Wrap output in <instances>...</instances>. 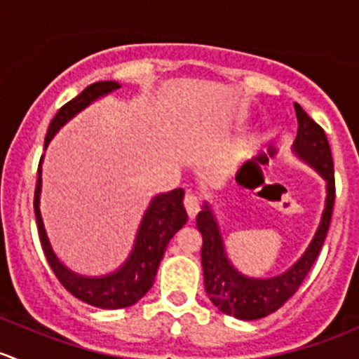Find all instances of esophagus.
<instances>
[{"instance_id": "esophagus-1", "label": "esophagus", "mask_w": 359, "mask_h": 359, "mask_svg": "<svg viewBox=\"0 0 359 359\" xmlns=\"http://www.w3.org/2000/svg\"><path fill=\"white\" fill-rule=\"evenodd\" d=\"M184 206H186L187 210V215H189L191 219H194L196 213L200 212V200H198L194 194H186V198H184Z\"/></svg>"}]
</instances>
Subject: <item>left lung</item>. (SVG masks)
Listing matches in <instances>:
<instances>
[{"label": "left lung", "instance_id": "obj_1", "mask_svg": "<svg viewBox=\"0 0 359 359\" xmlns=\"http://www.w3.org/2000/svg\"><path fill=\"white\" fill-rule=\"evenodd\" d=\"M293 106H295L299 130L293 140L292 153L300 161L311 166L314 172H318V175L327 184V198H325L321 220L302 255L288 269L276 276H247L238 271L227 257L222 231H220L213 206L205 201L201 212L196 217V227L203 238L201 266L205 290L217 309L238 320H259L280 309L293 293L299 290L300 283L307 276L323 247L328 227H330L335 200L334 161H332L330 146H328L323 128L316 121H313L299 104H293Z\"/></svg>", "mask_w": 359, "mask_h": 359}]
</instances>
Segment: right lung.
I'll use <instances>...</instances> for the list:
<instances>
[{
  "instance_id": "add662e5",
  "label": "right lung",
  "mask_w": 359,
  "mask_h": 359,
  "mask_svg": "<svg viewBox=\"0 0 359 359\" xmlns=\"http://www.w3.org/2000/svg\"><path fill=\"white\" fill-rule=\"evenodd\" d=\"M121 88L118 81H97L86 86L78 97L69 100L62 106L55 118L48 126V133L45 139V149L55 133L62 128L66 123L71 121L76 114L93 104L95 100L109 95ZM43 156L38 166V184L34 191V213L38 222L39 240H41L43 252L50 267L59 278L62 287L71 292L76 299L90 304V306L100 307V309H121V307L133 306L137 300L142 299L149 288L153 287L156 278L159 262L163 259L168 241L173 234L187 222V213L184 208V191L173 189L168 193H159L149 201V206L144 212L142 220L137 229L135 241H133L132 252L128 253L125 262L118 269L111 271L100 276H85V274L74 273L69 269L66 264L53 252L52 243L46 234L45 224L41 217V168Z\"/></svg>"
}]
</instances>
